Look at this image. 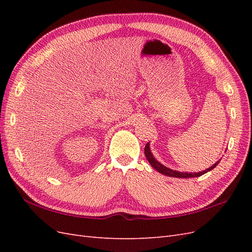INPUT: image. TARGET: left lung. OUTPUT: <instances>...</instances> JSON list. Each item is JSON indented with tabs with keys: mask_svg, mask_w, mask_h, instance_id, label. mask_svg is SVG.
<instances>
[{
	"mask_svg": "<svg viewBox=\"0 0 252 252\" xmlns=\"http://www.w3.org/2000/svg\"><path fill=\"white\" fill-rule=\"evenodd\" d=\"M144 154L145 156H146V158L148 159V162L150 163V165L154 167V168L156 170H158L159 173L162 174H165V175H168V177H173V178H183V179H186V178H195V177H200V175H203L204 173L208 172L210 170H212L215 167L219 164V161L211 166L210 168L206 169L204 171H201V172H190V173H187V172H180V171H175V170H172L170 168H167V167H165L164 165H162L159 162H158L157 159L154 158V156H152L151 151H150V148H149V143L146 144V146H145V149H144Z\"/></svg>",
	"mask_w": 252,
	"mask_h": 252,
	"instance_id": "obj_1",
	"label": "left lung"
}]
</instances>
